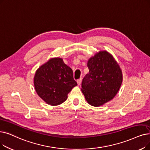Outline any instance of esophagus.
Here are the masks:
<instances>
[{"label":"esophagus","mask_w":150,"mask_h":150,"mask_svg":"<svg viewBox=\"0 0 150 150\" xmlns=\"http://www.w3.org/2000/svg\"><path fill=\"white\" fill-rule=\"evenodd\" d=\"M77 83H78V84H79V85H80L81 84V81H82V78H80V79H79V80H77Z\"/></svg>","instance_id":"1"}]
</instances>
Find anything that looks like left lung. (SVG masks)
<instances>
[{
  "mask_svg": "<svg viewBox=\"0 0 150 150\" xmlns=\"http://www.w3.org/2000/svg\"><path fill=\"white\" fill-rule=\"evenodd\" d=\"M89 73L83 78L81 91L90 105L100 106L111 100L122 81L118 63L107 51H100L88 61Z\"/></svg>",
  "mask_w": 150,
  "mask_h": 150,
  "instance_id": "obj_1",
  "label": "left lung"
}]
</instances>
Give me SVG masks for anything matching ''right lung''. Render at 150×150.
<instances>
[{
	"label": "right lung",
	"mask_w": 150,
	"mask_h": 150,
	"mask_svg": "<svg viewBox=\"0 0 150 150\" xmlns=\"http://www.w3.org/2000/svg\"><path fill=\"white\" fill-rule=\"evenodd\" d=\"M34 81L37 94L51 105L66 101L69 93L77 85L72 70L59 57L42 65L37 70Z\"/></svg>",
	"instance_id": "add662e5"
}]
</instances>
